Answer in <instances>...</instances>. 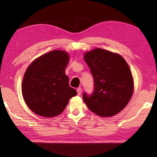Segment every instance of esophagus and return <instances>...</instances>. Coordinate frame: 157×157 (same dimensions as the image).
<instances>
[{
    "label": "esophagus",
    "instance_id": "esophagus-1",
    "mask_svg": "<svg viewBox=\"0 0 157 157\" xmlns=\"http://www.w3.org/2000/svg\"><path fill=\"white\" fill-rule=\"evenodd\" d=\"M77 92H78V95H80L82 92V88H78L77 89Z\"/></svg>",
    "mask_w": 157,
    "mask_h": 157
}]
</instances>
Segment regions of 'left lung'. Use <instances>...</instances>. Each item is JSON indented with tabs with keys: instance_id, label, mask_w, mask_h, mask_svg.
Instances as JSON below:
<instances>
[{
	"instance_id": "obj_1",
	"label": "left lung",
	"mask_w": 157,
	"mask_h": 157,
	"mask_svg": "<svg viewBox=\"0 0 157 157\" xmlns=\"http://www.w3.org/2000/svg\"><path fill=\"white\" fill-rule=\"evenodd\" d=\"M84 59L94 80L92 95H83L85 104L101 117L117 115L128 104L134 93V79L128 64L118 53L99 48L85 52Z\"/></svg>"
}]
</instances>
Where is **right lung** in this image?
I'll use <instances>...</instances> for the list:
<instances>
[{
    "label": "right lung",
    "instance_id": "1",
    "mask_svg": "<svg viewBox=\"0 0 157 157\" xmlns=\"http://www.w3.org/2000/svg\"><path fill=\"white\" fill-rule=\"evenodd\" d=\"M69 55L54 50L40 56L23 75L21 92L25 104L36 114L54 117L64 111L69 99L77 94L65 74Z\"/></svg>",
    "mask_w": 157,
    "mask_h": 157
}]
</instances>
